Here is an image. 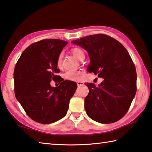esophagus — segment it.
I'll use <instances>...</instances> for the list:
<instances>
[{
  "label": "esophagus",
  "instance_id": "obj_1",
  "mask_svg": "<svg viewBox=\"0 0 152 152\" xmlns=\"http://www.w3.org/2000/svg\"><path fill=\"white\" fill-rule=\"evenodd\" d=\"M77 86H81L84 85V83H83V82H81V81H77Z\"/></svg>",
  "mask_w": 152,
  "mask_h": 152
}]
</instances>
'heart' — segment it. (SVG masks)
Here are the masks:
<instances>
[{
	"instance_id": "obj_1",
	"label": "heart",
	"mask_w": 152,
	"mask_h": 152,
	"mask_svg": "<svg viewBox=\"0 0 152 152\" xmlns=\"http://www.w3.org/2000/svg\"><path fill=\"white\" fill-rule=\"evenodd\" d=\"M71 53L73 54V56L75 57L77 59L80 61L81 58H85V53L83 50L79 48H73L71 49ZM62 54H60L58 58H57L56 64L57 66L60 67L61 66L62 63ZM79 72L76 71H68L65 72L63 75L64 79H66L69 81H77L79 78Z\"/></svg>"
}]
</instances>
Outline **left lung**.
Listing matches in <instances>:
<instances>
[{"label":"left lung","mask_w":152,"mask_h":152,"mask_svg":"<svg viewBox=\"0 0 152 152\" xmlns=\"http://www.w3.org/2000/svg\"><path fill=\"white\" fill-rule=\"evenodd\" d=\"M88 51V71L104 81L96 87L87 83L89 94L85 109L89 118L103 124L118 121L129 110L137 91L136 69L124 46L105 34H95L72 41Z\"/></svg>","instance_id":"8db88e82"}]
</instances>
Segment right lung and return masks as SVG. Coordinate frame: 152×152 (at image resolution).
Here are the masks:
<instances>
[{
	"instance_id": "1",
	"label": "right lung",
	"mask_w": 152,
	"mask_h": 152,
	"mask_svg": "<svg viewBox=\"0 0 152 152\" xmlns=\"http://www.w3.org/2000/svg\"><path fill=\"white\" fill-rule=\"evenodd\" d=\"M67 42L45 39L31 44L21 54L14 70L15 94L26 114L42 124L53 123L63 118L77 83L59 78L57 58ZM54 88L50 81L56 79Z\"/></svg>"
}]
</instances>
